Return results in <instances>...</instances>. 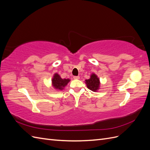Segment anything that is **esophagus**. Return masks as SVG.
I'll list each match as a JSON object with an SVG mask.
<instances>
[{
  "instance_id": "obj_1",
  "label": "esophagus",
  "mask_w": 150,
  "mask_h": 150,
  "mask_svg": "<svg viewBox=\"0 0 150 150\" xmlns=\"http://www.w3.org/2000/svg\"><path fill=\"white\" fill-rule=\"evenodd\" d=\"M73 78H74V79H79L80 78V77H79V76H74Z\"/></svg>"
}]
</instances>
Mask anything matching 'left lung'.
<instances>
[{
    "label": "left lung",
    "instance_id": "obj_1",
    "mask_svg": "<svg viewBox=\"0 0 150 150\" xmlns=\"http://www.w3.org/2000/svg\"><path fill=\"white\" fill-rule=\"evenodd\" d=\"M85 81L89 89L93 91L94 92L97 91V90L99 89L100 84H99V79L96 74H92V75L91 76V78L89 79H86Z\"/></svg>",
    "mask_w": 150,
    "mask_h": 150
}]
</instances>
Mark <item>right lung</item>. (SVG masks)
I'll list each match as a JSON object with an SVG mask.
<instances>
[{
	"instance_id": "add662e5",
	"label": "right lung",
	"mask_w": 150,
	"mask_h": 150,
	"mask_svg": "<svg viewBox=\"0 0 150 150\" xmlns=\"http://www.w3.org/2000/svg\"><path fill=\"white\" fill-rule=\"evenodd\" d=\"M69 81L70 80L69 79H62L58 74H54L52 80L53 87L58 90L63 89V88L65 87V86H66Z\"/></svg>"
}]
</instances>
